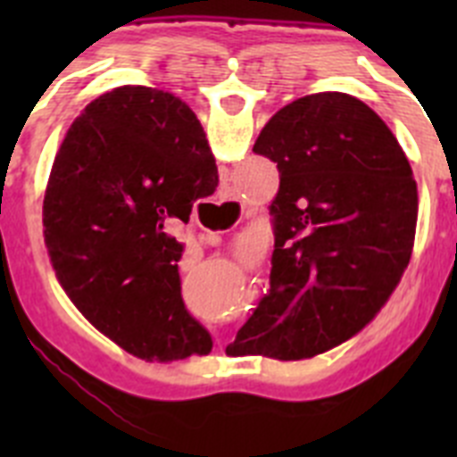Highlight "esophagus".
<instances>
[{"label":"esophagus","mask_w":457,"mask_h":457,"mask_svg":"<svg viewBox=\"0 0 457 457\" xmlns=\"http://www.w3.org/2000/svg\"><path fill=\"white\" fill-rule=\"evenodd\" d=\"M226 201H233V199H226ZM201 242H205V245H217L220 237L212 236V233H205V236H201Z\"/></svg>","instance_id":"esophagus-1"}]
</instances>
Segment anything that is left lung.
Here are the masks:
<instances>
[{
  "mask_svg": "<svg viewBox=\"0 0 457 457\" xmlns=\"http://www.w3.org/2000/svg\"><path fill=\"white\" fill-rule=\"evenodd\" d=\"M253 153L278 169L272 272L231 350L316 357L361 332L401 281L417 233V180L389 125L338 91L278 109Z\"/></svg>",
  "mask_w": 457,
  "mask_h": 457,
  "instance_id": "obj_1",
  "label": "left lung"
}]
</instances>
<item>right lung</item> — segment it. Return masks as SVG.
I'll return each mask as SVG.
<instances>
[{"label":"right lung","mask_w":457,"mask_h":457,"mask_svg":"<svg viewBox=\"0 0 457 457\" xmlns=\"http://www.w3.org/2000/svg\"><path fill=\"white\" fill-rule=\"evenodd\" d=\"M217 183L199 119L162 88L103 93L68 128L43 201L46 247L72 304L125 353L176 361L212 350L180 297L183 245L167 226Z\"/></svg>","instance_id":"right-lung-1"}]
</instances>
